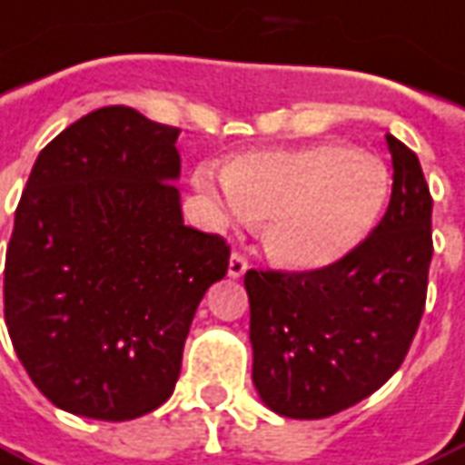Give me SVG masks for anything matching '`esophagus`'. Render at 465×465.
<instances>
[{"mask_svg":"<svg viewBox=\"0 0 465 465\" xmlns=\"http://www.w3.org/2000/svg\"><path fill=\"white\" fill-rule=\"evenodd\" d=\"M250 270V262H247V257L242 252H232V257H230V267H228V274L232 279L242 277L245 272Z\"/></svg>","mask_w":465,"mask_h":465,"instance_id":"esophagus-1","label":"esophagus"}]
</instances>
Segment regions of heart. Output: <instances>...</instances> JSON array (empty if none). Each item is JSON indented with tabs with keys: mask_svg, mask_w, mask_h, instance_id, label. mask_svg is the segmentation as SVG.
<instances>
[{
	"mask_svg": "<svg viewBox=\"0 0 465 465\" xmlns=\"http://www.w3.org/2000/svg\"><path fill=\"white\" fill-rule=\"evenodd\" d=\"M230 218H267L264 247L292 270L341 260L375 228L390 195L385 163L343 142L262 149L225 166Z\"/></svg>",
	"mask_w": 465,
	"mask_h": 465,
	"instance_id": "obj_1",
	"label": "heart"
}]
</instances>
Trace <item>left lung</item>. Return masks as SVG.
Masks as SVG:
<instances>
[{"label":"left lung","instance_id":"8db88e82","mask_svg":"<svg viewBox=\"0 0 465 465\" xmlns=\"http://www.w3.org/2000/svg\"><path fill=\"white\" fill-rule=\"evenodd\" d=\"M392 195L361 245L319 270H247L252 380L282 417L362 402L402 365L427 303L431 193L417 153L387 134Z\"/></svg>","mask_w":465,"mask_h":465}]
</instances>
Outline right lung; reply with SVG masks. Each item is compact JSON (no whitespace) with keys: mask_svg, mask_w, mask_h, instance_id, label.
<instances>
[{"mask_svg":"<svg viewBox=\"0 0 465 465\" xmlns=\"http://www.w3.org/2000/svg\"><path fill=\"white\" fill-rule=\"evenodd\" d=\"M179 129L100 107L38 153L14 215L5 321L31 382L124 421L173 392L195 309L230 245L183 223Z\"/></svg>","mask_w":465,"mask_h":465,"instance_id":"obj_1","label":"right lung"}]
</instances>
